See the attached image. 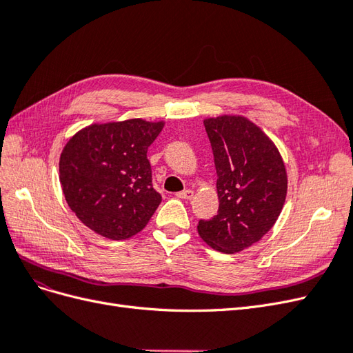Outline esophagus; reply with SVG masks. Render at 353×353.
<instances>
[{
  "label": "esophagus",
  "instance_id": "34e87169",
  "mask_svg": "<svg viewBox=\"0 0 353 353\" xmlns=\"http://www.w3.org/2000/svg\"><path fill=\"white\" fill-rule=\"evenodd\" d=\"M176 197L178 199H183V200H191V199L194 197V191L190 190V188L183 190V191H179V193H176Z\"/></svg>",
  "mask_w": 353,
  "mask_h": 353
}]
</instances>
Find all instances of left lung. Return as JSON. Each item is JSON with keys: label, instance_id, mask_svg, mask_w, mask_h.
Wrapping results in <instances>:
<instances>
[{"label": "left lung", "instance_id": "1", "mask_svg": "<svg viewBox=\"0 0 353 353\" xmlns=\"http://www.w3.org/2000/svg\"><path fill=\"white\" fill-rule=\"evenodd\" d=\"M216 168L218 215L197 231L212 249L236 253L259 241L279 219L287 174L274 143L243 116L206 119Z\"/></svg>", "mask_w": 353, "mask_h": 353}]
</instances>
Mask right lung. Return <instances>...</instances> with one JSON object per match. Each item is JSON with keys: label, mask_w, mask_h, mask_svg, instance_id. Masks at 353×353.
<instances>
[{"label": "right lung", "mask_w": 353, "mask_h": 353, "mask_svg": "<svg viewBox=\"0 0 353 353\" xmlns=\"http://www.w3.org/2000/svg\"><path fill=\"white\" fill-rule=\"evenodd\" d=\"M162 130L163 122L130 119L95 123L70 138L60 156V183L88 228L126 240L147 225L162 201L147 150Z\"/></svg>", "instance_id": "obj_1"}]
</instances>
